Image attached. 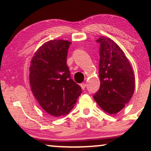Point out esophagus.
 <instances>
[{
    "label": "esophagus",
    "mask_w": 151,
    "mask_h": 151,
    "mask_svg": "<svg viewBox=\"0 0 151 151\" xmlns=\"http://www.w3.org/2000/svg\"><path fill=\"white\" fill-rule=\"evenodd\" d=\"M80 86H81V88L83 89V90H84V89L85 88V87H86V83H81V85H80Z\"/></svg>",
    "instance_id": "esophagus-1"
}]
</instances>
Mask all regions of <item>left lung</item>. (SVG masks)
Segmentation results:
<instances>
[{"label": "left lung", "instance_id": "8db88e82", "mask_svg": "<svg viewBox=\"0 0 151 151\" xmlns=\"http://www.w3.org/2000/svg\"><path fill=\"white\" fill-rule=\"evenodd\" d=\"M99 78L101 86L93 98L109 114L124 108L134 94L135 76L129 61L119 46L108 37H101Z\"/></svg>", "mask_w": 151, "mask_h": 151}]
</instances>
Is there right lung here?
Returning <instances> with one entry per match:
<instances>
[{
	"label": "right lung",
	"mask_w": 151,
	"mask_h": 151,
	"mask_svg": "<svg viewBox=\"0 0 151 151\" xmlns=\"http://www.w3.org/2000/svg\"><path fill=\"white\" fill-rule=\"evenodd\" d=\"M71 42L55 39L45 42L30 61L31 91L40 106L51 116H65L75 106L81 87L70 78L66 65Z\"/></svg>",
	"instance_id": "obj_1"
}]
</instances>
